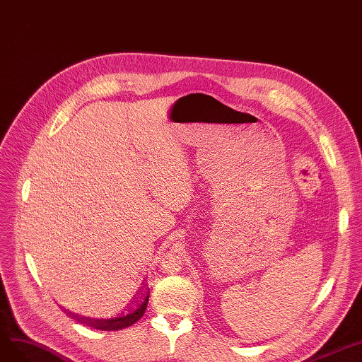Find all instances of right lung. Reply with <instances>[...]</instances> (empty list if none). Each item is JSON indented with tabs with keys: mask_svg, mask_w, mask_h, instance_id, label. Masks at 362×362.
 I'll use <instances>...</instances> for the list:
<instances>
[{
	"mask_svg": "<svg viewBox=\"0 0 362 362\" xmlns=\"http://www.w3.org/2000/svg\"><path fill=\"white\" fill-rule=\"evenodd\" d=\"M148 295H150L148 286H143L139 291H136V295H134V300L129 303L128 309H125L124 313H120L117 317L110 320H93L87 317H81L71 311H66V309H63V311L67 317L74 318L81 324L93 327V329H97V330H105V332L122 330L139 321L144 315L147 303H148Z\"/></svg>",
	"mask_w": 362,
	"mask_h": 362,
	"instance_id": "obj_1",
	"label": "right lung"
}]
</instances>
